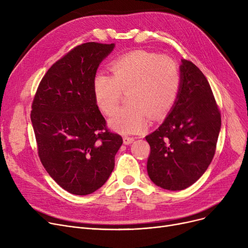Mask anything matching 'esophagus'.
Instances as JSON below:
<instances>
[{"label": "esophagus", "instance_id": "1", "mask_svg": "<svg viewBox=\"0 0 248 248\" xmlns=\"http://www.w3.org/2000/svg\"><path fill=\"white\" fill-rule=\"evenodd\" d=\"M134 140H135V139L132 138V137H124V145H131Z\"/></svg>", "mask_w": 248, "mask_h": 248}]
</instances>
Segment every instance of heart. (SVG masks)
Returning a JSON list of instances; mask_svg holds the SVG:
<instances>
[{"mask_svg":"<svg viewBox=\"0 0 248 248\" xmlns=\"http://www.w3.org/2000/svg\"><path fill=\"white\" fill-rule=\"evenodd\" d=\"M109 69L111 75L102 71L94 75L93 90L97 107L108 115L117 108L122 93H127V106L109 119L110 126L119 133L141 132L150 116L157 120L165 115L178 98L180 65L170 56L138 50L114 59Z\"/></svg>","mask_w":248,"mask_h":248,"instance_id":"b5f03b06","label":"heart"}]
</instances>
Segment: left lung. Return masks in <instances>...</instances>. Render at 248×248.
Instances as JSON below:
<instances>
[{"mask_svg": "<svg viewBox=\"0 0 248 248\" xmlns=\"http://www.w3.org/2000/svg\"><path fill=\"white\" fill-rule=\"evenodd\" d=\"M180 70L181 87L171 112L146 137L151 147L149 177L171 191L188 188L205 173L221 127V113L205 75L188 60H182Z\"/></svg>", "mask_w": 248, "mask_h": 248, "instance_id": "1", "label": "left lung"}]
</instances>
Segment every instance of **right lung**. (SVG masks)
Returning <instances> with one entry per match:
<instances>
[{
    "label": "right lung",
    "instance_id": "1",
    "mask_svg": "<svg viewBox=\"0 0 248 248\" xmlns=\"http://www.w3.org/2000/svg\"><path fill=\"white\" fill-rule=\"evenodd\" d=\"M113 48L96 42L74 47L48 69L32 102L39 158L71 194L88 195L106 183L123 144L108 128L93 90L99 63Z\"/></svg>",
    "mask_w": 248,
    "mask_h": 248
}]
</instances>
